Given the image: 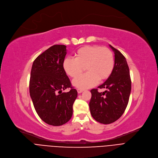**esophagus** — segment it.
<instances>
[{
    "label": "esophagus",
    "instance_id": "esophagus-1",
    "mask_svg": "<svg viewBox=\"0 0 158 158\" xmlns=\"http://www.w3.org/2000/svg\"><path fill=\"white\" fill-rule=\"evenodd\" d=\"M83 91V89H77V92H78V93H79V94L81 93V92H82Z\"/></svg>",
    "mask_w": 158,
    "mask_h": 158
}]
</instances>
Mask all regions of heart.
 Returning a JSON list of instances; mask_svg holds the SVG:
<instances>
[{
  "label": "heart",
  "mask_w": 158,
  "mask_h": 158,
  "mask_svg": "<svg viewBox=\"0 0 158 158\" xmlns=\"http://www.w3.org/2000/svg\"><path fill=\"white\" fill-rule=\"evenodd\" d=\"M112 52L106 47L98 45L85 46L75 53V59L67 58L63 62V68L68 76L76 78L85 68L87 73L73 81L77 88L85 89L97 84L98 80L108 79L114 68Z\"/></svg>",
  "instance_id": "heart-1"
}]
</instances>
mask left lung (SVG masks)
<instances>
[{
	"mask_svg": "<svg viewBox=\"0 0 158 158\" xmlns=\"http://www.w3.org/2000/svg\"><path fill=\"white\" fill-rule=\"evenodd\" d=\"M115 54L114 68L110 77L98 87L106 90L99 92L90 90V114L96 121L108 124L114 123L124 114L131 90V81L126 59L118 50L110 44Z\"/></svg>",
	"mask_w": 158,
	"mask_h": 158,
	"instance_id": "1",
	"label": "left lung"
}]
</instances>
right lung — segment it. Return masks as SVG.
Wrapping results in <instances>:
<instances>
[{"label": "right lung", "instance_id": "right-lung-1", "mask_svg": "<svg viewBox=\"0 0 158 158\" xmlns=\"http://www.w3.org/2000/svg\"><path fill=\"white\" fill-rule=\"evenodd\" d=\"M66 46L55 44L37 57L32 64L29 92L39 117L49 125L68 123L73 115V105L77 98L63 68ZM68 88V93L63 91Z\"/></svg>", "mask_w": 158, "mask_h": 158}]
</instances>
